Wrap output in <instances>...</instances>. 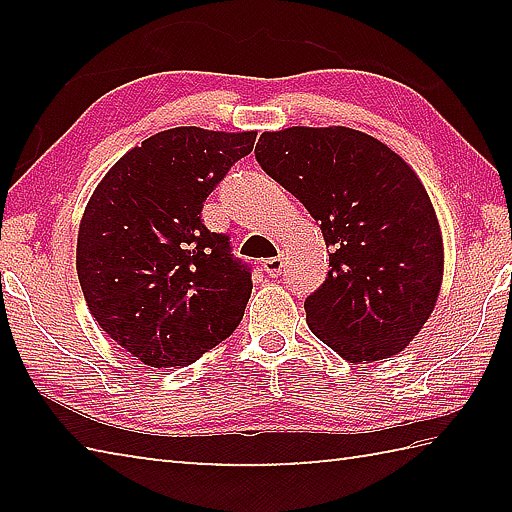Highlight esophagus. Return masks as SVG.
<instances>
[{
	"label": "esophagus",
	"mask_w": 512,
	"mask_h": 512,
	"mask_svg": "<svg viewBox=\"0 0 512 512\" xmlns=\"http://www.w3.org/2000/svg\"><path fill=\"white\" fill-rule=\"evenodd\" d=\"M284 268V257L277 255V257H271V259H264V271L271 275V277H277L282 273Z\"/></svg>",
	"instance_id": "obj_1"
}]
</instances>
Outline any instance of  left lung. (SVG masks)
Segmentation results:
<instances>
[{"label": "left lung", "mask_w": 512, "mask_h": 512, "mask_svg": "<svg viewBox=\"0 0 512 512\" xmlns=\"http://www.w3.org/2000/svg\"><path fill=\"white\" fill-rule=\"evenodd\" d=\"M255 158L307 207L332 248L307 325L350 363L402 352L443 284V235L427 189L384 142L345 126L262 133Z\"/></svg>", "instance_id": "obj_1"}]
</instances>
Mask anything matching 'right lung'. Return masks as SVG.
I'll return each instance as SVG.
<instances>
[{
  "mask_svg": "<svg viewBox=\"0 0 512 512\" xmlns=\"http://www.w3.org/2000/svg\"><path fill=\"white\" fill-rule=\"evenodd\" d=\"M255 137L196 126L155 133L112 164L85 207L76 244L85 302L146 366H189L244 318L250 268L201 212Z\"/></svg>",
  "mask_w": 512,
  "mask_h": 512,
  "instance_id": "obj_1",
  "label": "right lung"
}]
</instances>
